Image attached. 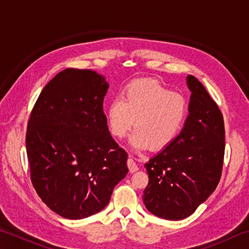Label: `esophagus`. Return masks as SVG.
Wrapping results in <instances>:
<instances>
[{"instance_id":"34e87169","label":"esophagus","mask_w":249,"mask_h":249,"mask_svg":"<svg viewBox=\"0 0 249 249\" xmlns=\"http://www.w3.org/2000/svg\"><path fill=\"white\" fill-rule=\"evenodd\" d=\"M127 166H128V169H129L130 172H135V171H137L138 169H140V167H138L137 163L135 162V160L132 159V158H128Z\"/></svg>"}]
</instances>
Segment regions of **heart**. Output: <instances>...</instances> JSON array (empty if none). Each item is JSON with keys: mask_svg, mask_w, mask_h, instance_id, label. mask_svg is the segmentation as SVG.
<instances>
[{"mask_svg": "<svg viewBox=\"0 0 249 249\" xmlns=\"http://www.w3.org/2000/svg\"><path fill=\"white\" fill-rule=\"evenodd\" d=\"M187 115L183 95L150 80L132 83L107 108L109 132L117 138L128 133L135 120L129 142L138 149L166 148L182 129Z\"/></svg>", "mask_w": 249, "mask_h": 249, "instance_id": "b5f03b06", "label": "heart"}]
</instances>
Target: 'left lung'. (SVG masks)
<instances>
[{
  "label": "left lung",
  "mask_w": 249,
  "mask_h": 249,
  "mask_svg": "<svg viewBox=\"0 0 249 249\" xmlns=\"http://www.w3.org/2000/svg\"><path fill=\"white\" fill-rule=\"evenodd\" d=\"M191 91L184 127L169 146L145 163L149 182L144 204L170 221L190 216L220 182L225 151L221 109L203 84L188 75Z\"/></svg>",
  "instance_id": "1"
}]
</instances>
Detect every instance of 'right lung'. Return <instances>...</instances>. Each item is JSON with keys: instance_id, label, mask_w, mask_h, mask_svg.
Returning a JSON list of instances; mask_svg holds the SVG:
<instances>
[{"instance_id": "1", "label": "right lung", "mask_w": 249, "mask_h": 249, "mask_svg": "<svg viewBox=\"0 0 249 249\" xmlns=\"http://www.w3.org/2000/svg\"><path fill=\"white\" fill-rule=\"evenodd\" d=\"M108 84L87 69L50 80L31 112L26 151L37 195L54 213L81 220L100 212L128 172L127 153L108 132Z\"/></svg>"}]
</instances>
